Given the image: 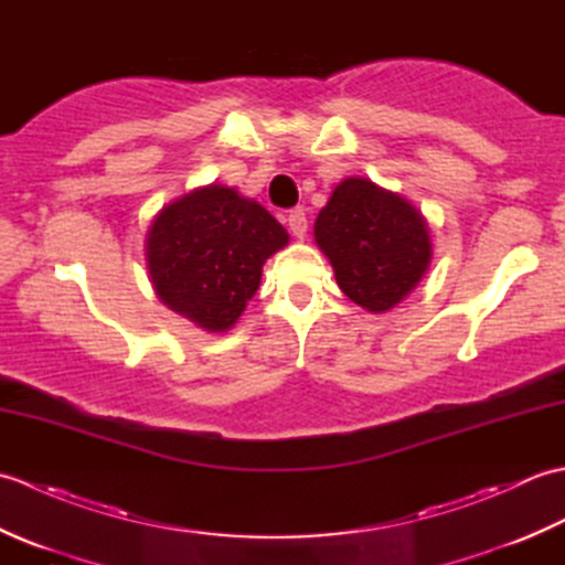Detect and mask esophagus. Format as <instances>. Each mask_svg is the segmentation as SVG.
<instances>
[{
	"mask_svg": "<svg viewBox=\"0 0 565 565\" xmlns=\"http://www.w3.org/2000/svg\"><path fill=\"white\" fill-rule=\"evenodd\" d=\"M286 223H289V231L298 237L303 239L308 233V218H306V211L303 209H294L286 215Z\"/></svg>",
	"mask_w": 565,
	"mask_h": 565,
	"instance_id": "obj_1",
	"label": "esophagus"
}]
</instances>
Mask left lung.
<instances>
[{
  "label": "left lung",
  "instance_id": "8db88e82",
  "mask_svg": "<svg viewBox=\"0 0 565 565\" xmlns=\"http://www.w3.org/2000/svg\"><path fill=\"white\" fill-rule=\"evenodd\" d=\"M313 235L342 294L369 313H386L411 296L435 255L423 211L366 177L332 189Z\"/></svg>",
  "mask_w": 565,
  "mask_h": 565
}]
</instances>
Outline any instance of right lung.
<instances>
[{"instance_id": "right-lung-1", "label": "right lung", "mask_w": 565, "mask_h": 565, "mask_svg": "<svg viewBox=\"0 0 565 565\" xmlns=\"http://www.w3.org/2000/svg\"><path fill=\"white\" fill-rule=\"evenodd\" d=\"M289 245L274 215L233 186L206 184L167 203L146 233L154 294L206 332H227L257 294L262 267Z\"/></svg>"}]
</instances>
